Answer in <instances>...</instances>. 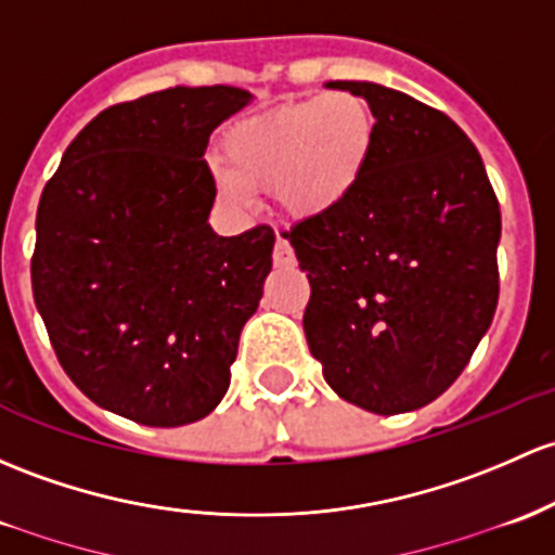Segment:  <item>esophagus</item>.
<instances>
[{"mask_svg":"<svg viewBox=\"0 0 555 555\" xmlns=\"http://www.w3.org/2000/svg\"><path fill=\"white\" fill-rule=\"evenodd\" d=\"M273 262H276V266H282V268L295 266V249H293V244H289L284 236L276 238V247H273Z\"/></svg>","mask_w":555,"mask_h":555,"instance_id":"34e87169","label":"esophagus"}]
</instances>
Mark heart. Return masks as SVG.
<instances>
[{
    "label": "heart",
    "mask_w": 555,
    "mask_h": 555,
    "mask_svg": "<svg viewBox=\"0 0 555 555\" xmlns=\"http://www.w3.org/2000/svg\"><path fill=\"white\" fill-rule=\"evenodd\" d=\"M375 138V116L353 92L282 103L223 132L220 159L229 175H220V191L242 204L247 189L276 183L284 209L322 215L361 183Z\"/></svg>",
    "instance_id": "1"
}]
</instances>
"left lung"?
<instances>
[{
  "mask_svg": "<svg viewBox=\"0 0 555 555\" xmlns=\"http://www.w3.org/2000/svg\"><path fill=\"white\" fill-rule=\"evenodd\" d=\"M375 151L337 207L284 231L311 284L308 348L340 399L375 415L430 404L460 377L498 308L500 204L468 135L375 81Z\"/></svg>",
  "mask_w": 555,
  "mask_h": 555,
  "instance_id": "obj_1",
  "label": "left lung"
}]
</instances>
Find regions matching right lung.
Wrapping results in <instances>:
<instances>
[{
    "instance_id": "add662e5",
    "label": "right lung",
    "mask_w": 555,
    "mask_h": 555,
    "mask_svg": "<svg viewBox=\"0 0 555 555\" xmlns=\"http://www.w3.org/2000/svg\"><path fill=\"white\" fill-rule=\"evenodd\" d=\"M253 101L170 87L116 103L63 154L37 209L34 302L57 361L103 410L175 428L231 383L238 335L271 271V225L218 236L209 135Z\"/></svg>"
}]
</instances>
